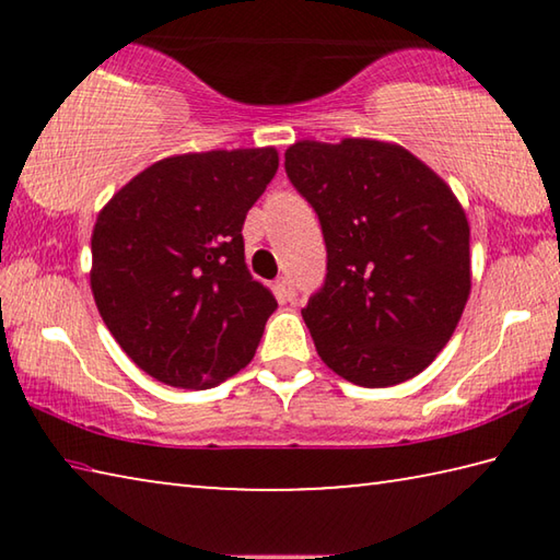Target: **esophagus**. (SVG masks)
I'll return each mask as SVG.
<instances>
[{
    "mask_svg": "<svg viewBox=\"0 0 560 560\" xmlns=\"http://www.w3.org/2000/svg\"><path fill=\"white\" fill-rule=\"evenodd\" d=\"M277 296L281 301H293V299H296V291H293V281L289 277H281L277 281Z\"/></svg>",
    "mask_w": 560,
    "mask_h": 560,
    "instance_id": "esophagus-1",
    "label": "esophagus"
}]
</instances>
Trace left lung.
Here are the masks:
<instances>
[{
  "instance_id": "8db88e82",
  "label": "left lung",
  "mask_w": 560,
  "mask_h": 560,
  "mask_svg": "<svg viewBox=\"0 0 560 560\" xmlns=\"http://www.w3.org/2000/svg\"><path fill=\"white\" fill-rule=\"evenodd\" d=\"M283 158L326 240V283L301 311L320 360L360 387L420 375L450 343L471 291L459 200L385 140H299Z\"/></svg>"
}]
</instances>
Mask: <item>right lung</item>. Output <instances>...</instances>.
Here are the masks:
<instances>
[{"mask_svg":"<svg viewBox=\"0 0 560 560\" xmlns=\"http://www.w3.org/2000/svg\"><path fill=\"white\" fill-rule=\"evenodd\" d=\"M277 170V148L163 158L98 212L93 299L155 381L207 390L257 353L277 299L246 269L242 226Z\"/></svg>","mask_w":560,"mask_h":560,"instance_id":"add662e5","label":"right lung"}]
</instances>
